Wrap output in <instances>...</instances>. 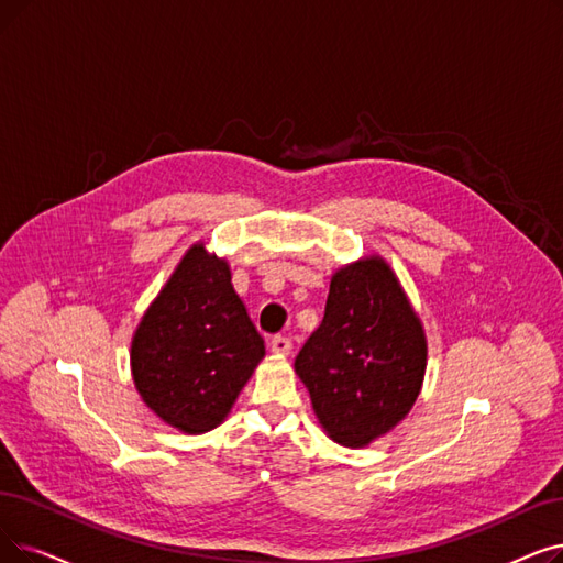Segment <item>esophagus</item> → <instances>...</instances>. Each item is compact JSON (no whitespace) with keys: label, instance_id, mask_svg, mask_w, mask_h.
I'll return each mask as SVG.
<instances>
[{"label":"esophagus","instance_id":"34e87169","mask_svg":"<svg viewBox=\"0 0 563 563\" xmlns=\"http://www.w3.org/2000/svg\"><path fill=\"white\" fill-rule=\"evenodd\" d=\"M291 350V340L287 335H274L272 338V352L274 354H289Z\"/></svg>","mask_w":563,"mask_h":563}]
</instances>
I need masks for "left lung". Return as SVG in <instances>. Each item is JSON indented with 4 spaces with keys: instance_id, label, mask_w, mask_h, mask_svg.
<instances>
[{
    "instance_id": "1",
    "label": "left lung",
    "mask_w": 563,
    "mask_h": 563,
    "mask_svg": "<svg viewBox=\"0 0 563 563\" xmlns=\"http://www.w3.org/2000/svg\"><path fill=\"white\" fill-rule=\"evenodd\" d=\"M428 342L396 274L371 255L331 276L324 320L295 371L333 442L361 449L394 430L417 402Z\"/></svg>"
}]
</instances>
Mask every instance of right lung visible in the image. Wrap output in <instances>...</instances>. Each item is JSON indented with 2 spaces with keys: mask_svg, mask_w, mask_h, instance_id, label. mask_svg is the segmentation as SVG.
I'll list each match as a JSON object with an SVG mask.
<instances>
[{
  "mask_svg": "<svg viewBox=\"0 0 563 563\" xmlns=\"http://www.w3.org/2000/svg\"><path fill=\"white\" fill-rule=\"evenodd\" d=\"M264 356V340L232 287L225 260L195 243L142 314L131 342L137 394L188 434L223 423Z\"/></svg>",
  "mask_w": 563,
  "mask_h": 563,
  "instance_id": "obj_1",
  "label": "right lung"
}]
</instances>
